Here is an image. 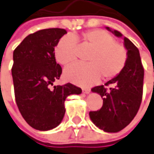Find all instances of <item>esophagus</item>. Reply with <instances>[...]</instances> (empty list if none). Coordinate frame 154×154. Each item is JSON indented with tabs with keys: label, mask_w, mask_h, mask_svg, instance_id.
<instances>
[{
	"label": "esophagus",
	"mask_w": 154,
	"mask_h": 154,
	"mask_svg": "<svg viewBox=\"0 0 154 154\" xmlns=\"http://www.w3.org/2000/svg\"><path fill=\"white\" fill-rule=\"evenodd\" d=\"M82 92H83L84 94H89V93H90V88H82Z\"/></svg>",
	"instance_id": "1"
}]
</instances>
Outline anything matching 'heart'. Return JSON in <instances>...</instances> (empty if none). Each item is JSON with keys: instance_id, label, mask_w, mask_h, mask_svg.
<instances>
[{"instance_id": "heart-1", "label": "heart", "mask_w": 154, "mask_h": 154, "mask_svg": "<svg viewBox=\"0 0 154 154\" xmlns=\"http://www.w3.org/2000/svg\"><path fill=\"white\" fill-rule=\"evenodd\" d=\"M77 44L90 49L88 55L89 64H75L66 69L65 77L68 81L81 86H89L103 77L109 80L116 77L125 67L127 61V50L121 43L115 41L111 34L94 29L80 35L64 36L55 48L56 60L63 66L76 61Z\"/></svg>"}]
</instances>
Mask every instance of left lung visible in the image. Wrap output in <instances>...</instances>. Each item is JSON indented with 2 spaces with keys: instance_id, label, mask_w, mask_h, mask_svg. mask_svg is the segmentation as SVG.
Returning a JSON list of instances; mask_svg holds the SVG:
<instances>
[{
  "instance_id": "obj_1",
  "label": "left lung",
  "mask_w": 154,
  "mask_h": 154,
  "mask_svg": "<svg viewBox=\"0 0 154 154\" xmlns=\"http://www.w3.org/2000/svg\"><path fill=\"white\" fill-rule=\"evenodd\" d=\"M106 29L117 37H122L116 30ZM124 45L128 57L121 72L104 84L109 88L103 85L92 88V92L102 97L103 106L97 111H90L89 116L96 126L106 132H118L129 125L143 99L144 69L138 49L125 37Z\"/></svg>"
}]
</instances>
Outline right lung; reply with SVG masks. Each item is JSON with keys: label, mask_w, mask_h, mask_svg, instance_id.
<instances>
[{"label": "right lung", "mask_w": 154, "mask_h": 154, "mask_svg": "<svg viewBox=\"0 0 154 154\" xmlns=\"http://www.w3.org/2000/svg\"><path fill=\"white\" fill-rule=\"evenodd\" d=\"M66 33L65 29L57 28L38 30L28 35L13 51L16 103L26 122L38 131L59 125L66 112V97L82 93L70 82L51 88L62 72L55 61V47Z\"/></svg>", "instance_id": "1"}]
</instances>
